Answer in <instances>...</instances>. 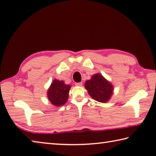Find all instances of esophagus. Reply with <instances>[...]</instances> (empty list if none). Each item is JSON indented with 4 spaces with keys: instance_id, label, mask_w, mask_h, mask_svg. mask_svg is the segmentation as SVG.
Wrapping results in <instances>:
<instances>
[{
    "instance_id": "obj_1",
    "label": "esophagus",
    "mask_w": 156,
    "mask_h": 156,
    "mask_svg": "<svg viewBox=\"0 0 156 156\" xmlns=\"http://www.w3.org/2000/svg\"><path fill=\"white\" fill-rule=\"evenodd\" d=\"M75 84H76V86L80 87V86L83 85V83H76Z\"/></svg>"
}]
</instances>
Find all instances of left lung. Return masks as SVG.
Returning <instances> with one entry per match:
<instances>
[{
  "instance_id": "obj_1",
  "label": "left lung",
  "mask_w": 156,
  "mask_h": 156,
  "mask_svg": "<svg viewBox=\"0 0 156 156\" xmlns=\"http://www.w3.org/2000/svg\"><path fill=\"white\" fill-rule=\"evenodd\" d=\"M84 87L93 100L101 103L108 101L113 94L114 87L112 83L100 74L95 73L84 83Z\"/></svg>"
}]
</instances>
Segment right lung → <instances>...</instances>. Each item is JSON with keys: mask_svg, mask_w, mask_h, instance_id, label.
Returning a JSON list of instances; mask_svg holds the SVG:
<instances>
[{"mask_svg": "<svg viewBox=\"0 0 156 156\" xmlns=\"http://www.w3.org/2000/svg\"><path fill=\"white\" fill-rule=\"evenodd\" d=\"M70 89L69 84H65L63 80L55 79L48 89V98L52 105L57 107L63 106L68 100Z\"/></svg>", "mask_w": 156, "mask_h": 156, "instance_id": "obj_1", "label": "right lung"}]
</instances>
